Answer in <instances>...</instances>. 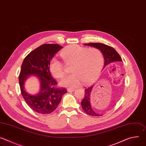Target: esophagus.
Listing matches in <instances>:
<instances>
[{
  "label": "esophagus",
  "instance_id": "obj_1",
  "mask_svg": "<svg viewBox=\"0 0 146 146\" xmlns=\"http://www.w3.org/2000/svg\"><path fill=\"white\" fill-rule=\"evenodd\" d=\"M67 90H68V92H72V91H73L74 90V88H68L67 89Z\"/></svg>",
  "mask_w": 146,
  "mask_h": 146
}]
</instances>
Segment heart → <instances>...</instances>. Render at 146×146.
<instances>
[{
    "mask_svg": "<svg viewBox=\"0 0 146 146\" xmlns=\"http://www.w3.org/2000/svg\"><path fill=\"white\" fill-rule=\"evenodd\" d=\"M60 56L66 64L73 63V74L65 77L60 82L62 86L74 88L82 81L87 83L98 74L103 64V55L98 48H88L73 44L60 52ZM50 70L55 78H61L65 75V66L56 58H52L50 64Z\"/></svg>",
    "mask_w": 146,
    "mask_h": 146,
    "instance_id": "b5f03b06",
    "label": "heart"
}]
</instances>
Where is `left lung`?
I'll return each instance as SVG.
<instances>
[{
  "label": "left lung",
  "instance_id": "left-lung-1",
  "mask_svg": "<svg viewBox=\"0 0 146 146\" xmlns=\"http://www.w3.org/2000/svg\"><path fill=\"white\" fill-rule=\"evenodd\" d=\"M86 46H89L95 47L102 52L104 59H105V64H104V68L106 66H109L111 63L115 61H122L121 56L115 50L106 44L99 43H90L84 44ZM93 86H88L85 89V95L83 100L81 101V104L82 108L86 113V114L92 116H100V114L96 113L92 107L90 103V95Z\"/></svg>",
  "mask_w": 146,
  "mask_h": 146
}]
</instances>
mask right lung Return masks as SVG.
Here are the masks:
<instances>
[{
    "label": "right lung",
    "mask_w": 146,
    "mask_h": 146,
    "mask_svg": "<svg viewBox=\"0 0 146 146\" xmlns=\"http://www.w3.org/2000/svg\"><path fill=\"white\" fill-rule=\"evenodd\" d=\"M62 47L56 44H44L32 51L24 59L19 75L22 96L29 107L43 114L52 113L58 106L62 97L67 92L64 88L58 87L50 70V61ZM31 75H37L40 81V91L36 96L28 94L24 90V82Z\"/></svg>",
    "instance_id": "add662e5"
}]
</instances>
